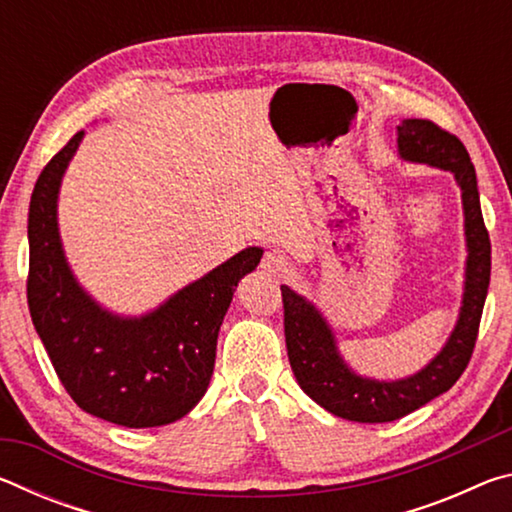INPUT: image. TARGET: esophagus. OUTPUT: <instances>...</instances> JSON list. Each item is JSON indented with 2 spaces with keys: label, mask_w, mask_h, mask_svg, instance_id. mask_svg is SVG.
Instances as JSON below:
<instances>
[{
  "label": "esophagus",
  "mask_w": 512,
  "mask_h": 512,
  "mask_svg": "<svg viewBox=\"0 0 512 512\" xmlns=\"http://www.w3.org/2000/svg\"><path fill=\"white\" fill-rule=\"evenodd\" d=\"M259 266H262L266 273H284V271H287V266H289V257L284 255L282 250L271 248V250H266L264 257H262V264H259Z\"/></svg>",
  "instance_id": "esophagus-1"
}]
</instances>
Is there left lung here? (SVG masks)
Segmentation results:
<instances>
[{
  "label": "left lung",
  "instance_id": "obj_1",
  "mask_svg": "<svg viewBox=\"0 0 512 512\" xmlns=\"http://www.w3.org/2000/svg\"><path fill=\"white\" fill-rule=\"evenodd\" d=\"M397 146L404 160L427 162L456 176L463 192L467 273L463 307L443 352L418 375L400 381L363 379L345 366L316 307L296 291L282 287L284 336L291 370L311 400L352 422H393L420 409L452 388L472 359L490 284V235L483 223L476 171L463 142L429 119H404L397 126Z\"/></svg>",
  "mask_w": 512,
  "mask_h": 512
}]
</instances>
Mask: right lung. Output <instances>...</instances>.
I'll return each mask as SVG.
<instances>
[{
  "instance_id": "obj_1",
  "label": "right lung",
  "mask_w": 512,
  "mask_h": 512,
  "mask_svg": "<svg viewBox=\"0 0 512 512\" xmlns=\"http://www.w3.org/2000/svg\"><path fill=\"white\" fill-rule=\"evenodd\" d=\"M81 137L83 131L45 164L31 194V320L60 384L83 411L121 427H162L205 395L232 293L264 250H241L149 316L117 318L103 311L76 284L58 239L60 178Z\"/></svg>"
}]
</instances>
